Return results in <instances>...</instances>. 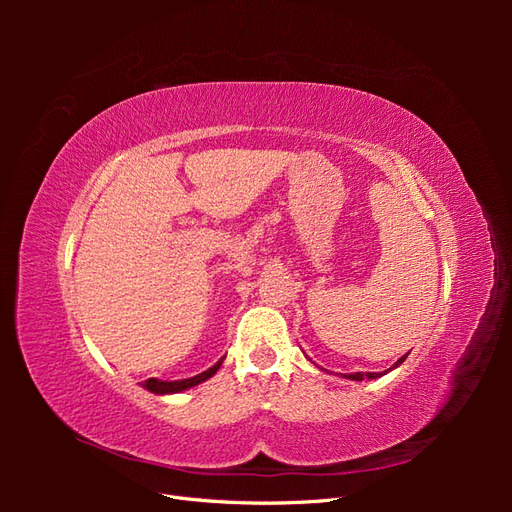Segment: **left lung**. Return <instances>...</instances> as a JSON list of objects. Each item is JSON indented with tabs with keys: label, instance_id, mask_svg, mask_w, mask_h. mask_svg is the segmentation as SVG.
Masks as SVG:
<instances>
[{
	"label": "left lung",
	"instance_id": "8db88e82",
	"mask_svg": "<svg viewBox=\"0 0 512 512\" xmlns=\"http://www.w3.org/2000/svg\"><path fill=\"white\" fill-rule=\"evenodd\" d=\"M408 356V354H406ZM406 356H401V359L393 365V367H397L399 363H404L406 361ZM391 367V369H393ZM386 371H389V369H386ZM386 371H378V374H374V371H356V374H348V376H344V378H348V380H374V378H380L382 374H386Z\"/></svg>",
	"mask_w": 512,
	"mask_h": 512
}]
</instances>
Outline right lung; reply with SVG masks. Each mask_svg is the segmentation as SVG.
<instances>
[{"instance_id":"obj_1","label":"right lung","mask_w":512,"mask_h":512,"mask_svg":"<svg viewBox=\"0 0 512 512\" xmlns=\"http://www.w3.org/2000/svg\"><path fill=\"white\" fill-rule=\"evenodd\" d=\"M220 365H222V361H218V363H215L213 367H209L207 371H203V374H198V376H194V378H185V380H175V382H164V380L149 378V380H145V382H143V386H145L147 391H151V393H158V395L179 393V391L190 389V386H196V384H200V382H205L207 378H211V376L215 374V371L220 369Z\"/></svg>"}]
</instances>
